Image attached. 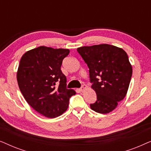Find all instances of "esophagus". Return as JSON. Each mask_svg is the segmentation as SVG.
<instances>
[{"instance_id":"1","label":"esophagus","mask_w":151,"mask_h":151,"mask_svg":"<svg viewBox=\"0 0 151 151\" xmlns=\"http://www.w3.org/2000/svg\"><path fill=\"white\" fill-rule=\"evenodd\" d=\"M86 88V84H82V86H81V87H80V91H84V88Z\"/></svg>"}]
</instances>
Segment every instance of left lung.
<instances>
[{
	"instance_id": "obj_1",
	"label": "left lung",
	"mask_w": 151,
	"mask_h": 151,
	"mask_svg": "<svg viewBox=\"0 0 151 151\" xmlns=\"http://www.w3.org/2000/svg\"><path fill=\"white\" fill-rule=\"evenodd\" d=\"M89 69L90 82L97 95L91 109L106 114L116 108L127 95L133 69L122 49L102 44L77 49Z\"/></svg>"
}]
</instances>
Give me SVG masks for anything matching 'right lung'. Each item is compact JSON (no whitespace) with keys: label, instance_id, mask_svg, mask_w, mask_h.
I'll return each mask as SVG.
<instances>
[{"label":"right lung","instance_id":"1","mask_svg":"<svg viewBox=\"0 0 151 151\" xmlns=\"http://www.w3.org/2000/svg\"><path fill=\"white\" fill-rule=\"evenodd\" d=\"M69 49L41 46L27 51L17 72L18 86L29 104L40 114L55 118L67 111L75 91L67 88L61 71Z\"/></svg>","mask_w":151,"mask_h":151}]
</instances>
